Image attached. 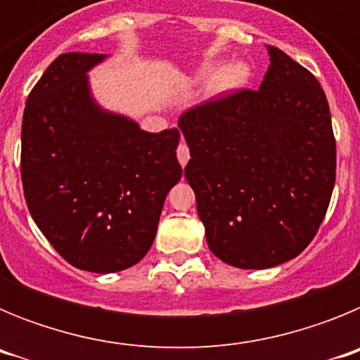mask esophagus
<instances>
[{
	"label": "esophagus",
	"mask_w": 360,
	"mask_h": 360,
	"mask_svg": "<svg viewBox=\"0 0 360 360\" xmlns=\"http://www.w3.org/2000/svg\"><path fill=\"white\" fill-rule=\"evenodd\" d=\"M176 157H178V162H180V165H182V167L187 164V162H189L191 155H189V148H187L186 142H182V144L178 146Z\"/></svg>",
	"instance_id": "1"
}]
</instances>
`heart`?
Listing matches in <instances>:
<instances>
[{"mask_svg":"<svg viewBox=\"0 0 360 360\" xmlns=\"http://www.w3.org/2000/svg\"><path fill=\"white\" fill-rule=\"evenodd\" d=\"M211 70H203L202 75H209ZM247 75H249V70L247 66L241 65V63H232V65L225 66L224 70H219L218 73L212 79V90L216 94H225V91H231L238 86L243 84L247 81Z\"/></svg>","mask_w":360,"mask_h":360,"instance_id":"1","label":"heart"}]
</instances>
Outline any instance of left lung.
I'll return each instance as SVG.
<instances>
[{
	"mask_svg": "<svg viewBox=\"0 0 360 360\" xmlns=\"http://www.w3.org/2000/svg\"><path fill=\"white\" fill-rule=\"evenodd\" d=\"M269 57L259 90H234L178 119L209 249L238 269H270L303 252L335 184V136L319 81L276 46Z\"/></svg>",
	"mask_w": 360,
	"mask_h": 360,
	"instance_id": "8db88e82",
	"label": "left lung"
}]
</instances>
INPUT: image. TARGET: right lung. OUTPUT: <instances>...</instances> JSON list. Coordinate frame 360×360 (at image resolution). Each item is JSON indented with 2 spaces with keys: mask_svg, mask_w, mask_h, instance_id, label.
<instances>
[{
  "mask_svg": "<svg viewBox=\"0 0 360 360\" xmlns=\"http://www.w3.org/2000/svg\"><path fill=\"white\" fill-rule=\"evenodd\" d=\"M103 53H63L28 94L21 182L28 211L70 265L119 272L151 249L162 205L182 176L176 128L148 133L106 113L86 72Z\"/></svg>",
  "mask_w": 360,
  "mask_h": 360,
  "instance_id": "add662e5",
  "label": "right lung"
}]
</instances>
